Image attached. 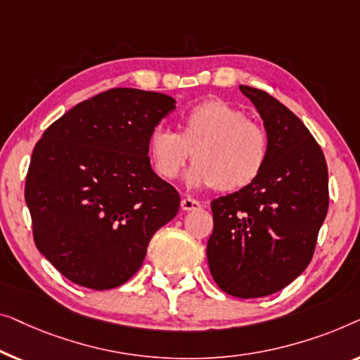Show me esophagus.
Instances as JSON below:
<instances>
[{
    "label": "esophagus",
    "instance_id": "34e87169",
    "mask_svg": "<svg viewBox=\"0 0 360 360\" xmlns=\"http://www.w3.org/2000/svg\"><path fill=\"white\" fill-rule=\"evenodd\" d=\"M181 209L186 210V212L199 210V209H202V204L199 200L192 199V197H184V199L181 200Z\"/></svg>",
    "mask_w": 360,
    "mask_h": 360
}]
</instances>
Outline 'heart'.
<instances>
[{"mask_svg":"<svg viewBox=\"0 0 360 360\" xmlns=\"http://www.w3.org/2000/svg\"><path fill=\"white\" fill-rule=\"evenodd\" d=\"M179 131L156 127L148 136L153 171L163 181L178 178L192 153L187 182L236 192L251 186L269 160V134L245 110L224 99H209L179 117Z\"/></svg>","mask_w":360,"mask_h":360,"instance_id":"b5f03b06","label":"heart"}]
</instances>
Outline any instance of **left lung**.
<instances>
[{
  "instance_id": "left-lung-1",
  "label": "left lung",
  "mask_w": 360,
  "mask_h": 360,
  "mask_svg": "<svg viewBox=\"0 0 360 360\" xmlns=\"http://www.w3.org/2000/svg\"><path fill=\"white\" fill-rule=\"evenodd\" d=\"M269 134V160L251 186L212 200L207 243L221 290L257 298L282 290L310 264L330 205L325 155L300 119L266 91L240 86Z\"/></svg>"
}]
</instances>
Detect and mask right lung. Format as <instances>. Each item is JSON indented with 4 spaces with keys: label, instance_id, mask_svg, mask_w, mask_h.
<instances>
[{
    "label": "right lung",
    "instance_id": "add662e5",
    "mask_svg": "<svg viewBox=\"0 0 360 360\" xmlns=\"http://www.w3.org/2000/svg\"><path fill=\"white\" fill-rule=\"evenodd\" d=\"M174 104L155 91L112 88L70 109L35 143L24 187L34 243L68 281L122 285L178 214V191L148 156L151 130Z\"/></svg>",
    "mask_w": 360,
    "mask_h": 360
}]
</instances>
